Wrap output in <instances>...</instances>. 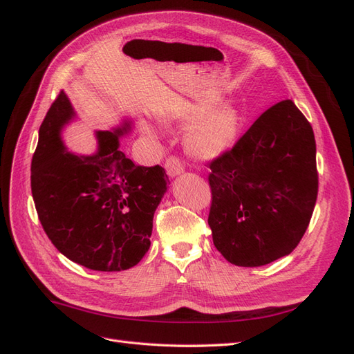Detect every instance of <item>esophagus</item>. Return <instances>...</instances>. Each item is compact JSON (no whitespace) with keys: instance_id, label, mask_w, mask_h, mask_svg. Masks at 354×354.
Listing matches in <instances>:
<instances>
[{"instance_id":"esophagus-1","label":"esophagus","mask_w":354,"mask_h":354,"mask_svg":"<svg viewBox=\"0 0 354 354\" xmlns=\"http://www.w3.org/2000/svg\"><path fill=\"white\" fill-rule=\"evenodd\" d=\"M165 169L168 176L174 177V176H178L185 171V167L183 164H181V160L177 158V156H169L167 160H165Z\"/></svg>"}]
</instances>
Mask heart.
I'll return each mask as SVG.
<instances>
[{"label":"heart","mask_w":354,"mask_h":354,"mask_svg":"<svg viewBox=\"0 0 354 354\" xmlns=\"http://www.w3.org/2000/svg\"><path fill=\"white\" fill-rule=\"evenodd\" d=\"M167 120L190 125L187 149L192 155L203 159L227 152L236 143L241 131V115L232 106H220L208 112L203 104L185 103L171 112Z\"/></svg>","instance_id":"heart-1"}]
</instances>
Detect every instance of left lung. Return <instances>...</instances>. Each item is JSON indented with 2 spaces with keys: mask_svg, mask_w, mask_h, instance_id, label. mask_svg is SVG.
<instances>
[{
  "mask_svg": "<svg viewBox=\"0 0 354 354\" xmlns=\"http://www.w3.org/2000/svg\"><path fill=\"white\" fill-rule=\"evenodd\" d=\"M212 242L232 264L259 267L291 254L316 205L313 128L292 100L267 109L208 162Z\"/></svg>",
  "mask_w": 354,
  "mask_h": 354,
  "instance_id": "obj_1",
  "label": "left lung"
}]
</instances>
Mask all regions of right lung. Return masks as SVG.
Segmentation results:
<instances>
[{
	"mask_svg": "<svg viewBox=\"0 0 354 354\" xmlns=\"http://www.w3.org/2000/svg\"><path fill=\"white\" fill-rule=\"evenodd\" d=\"M73 109L65 93L53 102L39 127L32 156L30 189L48 239L73 263L99 272L127 270L151 246L156 207L169 183L159 165L133 164L121 151L127 130L99 131V151L73 155L60 130Z\"/></svg>",
	"mask_w": 354,
	"mask_h": 354,
	"instance_id": "obj_1",
	"label": "right lung"
}]
</instances>
